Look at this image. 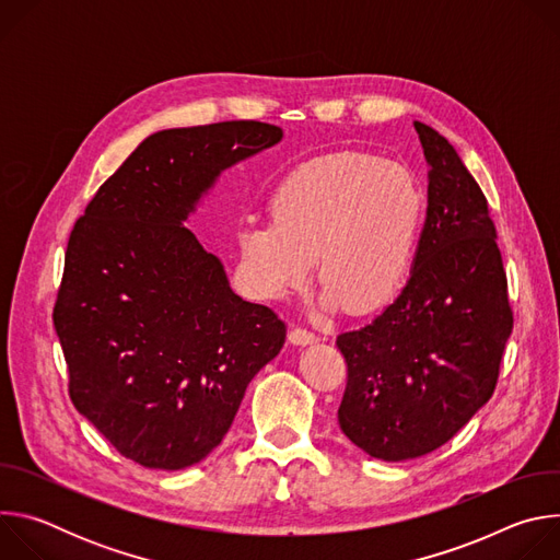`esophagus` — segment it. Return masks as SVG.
<instances>
[{"label": "esophagus", "instance_id": "esophagus-1", "mask_svg": "<svg viewBox=\"0 0 560 560\" xmlns=\"http://www.w3.org/2000/svg\"><path fill=\"white\" fill-rule=\"evenodd\" d=\"M290 341L294 346H310V343H316L318 337L312 330H307V328H292L290 330Z\"/></svg>", "mask_w": 560, "mask_h": 560}]
</instances>
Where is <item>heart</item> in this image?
Returning a JSON list of instances; mask_svg holds the SVG:
<instances>
[{
  "instance_id": "heart-1",
  "label": "heart",
  "mask_w": 560,
  "mask_h": 560,
  "mask_svg": "<svg viewBox=\"0 0 560 560\" xmlns=\"http://www.w3.org/2000/svg\"><path fill=\"white\" fill-rule=\"evenodd\" d=\"M272 219L238 230L255 290L268 299L305 285L314 268L326 310L374 312L408 283L423 242L428 195L404 166L330 152L294 166L275 188Z\"/></svg>"
}]
</instances>
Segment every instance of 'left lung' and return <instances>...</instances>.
I'll return each instance as SVG.
<instances>
[{
    "instance_id": "8db88e82",
    "label": "left lung",
    "mask_w": 560,
    "mask_h": 560,
    "mask_svg": "<svg viewBox=\"0 0 560 560\" xmlns=\"http://www.w3.org/2000/svg\"><path fill=\"white\" fill-rule=\"evenodd\" d=\"M415 128L430 164L417 266L372 324L337 337L339 425L381 460L434 452L490 401L514 326L486 195L443 135Z\"/></svg>"
}]
</instances>
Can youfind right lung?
<instances>
[{"mask_svg":"<svg viewBox=\"0 0 560 560\" xmlns=\"http://www.w3.org/2000/svg\"><path fill=\"white\" fill-rule=\"evenodd\" d=\"M281 137L250 119L154 132L70 232L52 307L70 401L143 467L206 458L285 343L279 314L236 296L184 225L221 171Z\"/></svg>","mask_w":560,"mask_h":560,"instance_id":"right-lung-1","label":"right lung"}]
</instances>
